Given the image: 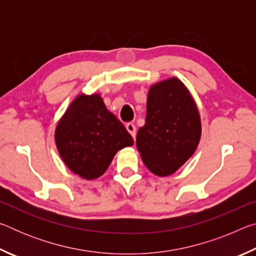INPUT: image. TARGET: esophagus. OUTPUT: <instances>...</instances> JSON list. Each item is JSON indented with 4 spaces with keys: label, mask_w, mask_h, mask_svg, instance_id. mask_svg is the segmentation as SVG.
<instances>
[{
    "label": "esophagus",
    "mask_w": 256,
    "mask_h": 256,
    "mask_svg": "<svg viewBox=\"0 0 256 256\" xmlns=\"http://www.w3.org/2000/svg\"><path fill=\"white\" fill-rule=\"evenodd\" d=\"M125 126H126V130L130 132V134H131V136H133V138H136V125H134L133 123H128L126 125H125Z\"/></svg>",
    "instance_id": "esophagus-1"
}]
</instances>
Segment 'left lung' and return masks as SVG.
<instances>
[{
  "mask_svg": "<svg viewBox=\"0 0 256 256\" xmlns=\"http://www.w3.org/2000/svg\"><path fill=\"white\" fill-rule=\"evenodd\" d=\"M201 131L196 104L183 82L170 78L150 86L136 146L151 172L174 174L196 152Z\"/></svg>",
  "mask_w": 256,
  "mask_h": 256,
  "instance_id": "8db88e82",
  "label": "left lung"
}]
</instances>
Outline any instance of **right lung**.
Listing matches in <instances>:
<instances>
[{
    "label": "right lung",
    "mask_w": 256,
    "mask_h": 256,
    "mask_svg": "<svg viewBox=\"0 0 256 256\" xmlns=\"http://www.w3.org/2000/svg\"><path fill=\"white\" fill-rule=\"evenodd\" d=\"M55 144L68 170L90 180L100 177L116 152L134 142L100 94H82L58 123Z\"/></svg>",
    "instance_id": "right-lung-1"
}]
</instances>
